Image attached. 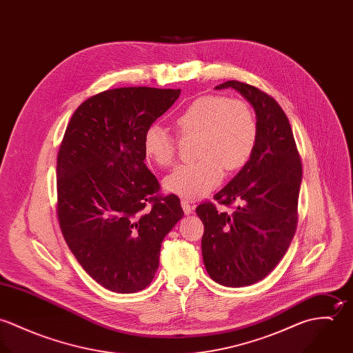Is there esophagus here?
<instances>
[{"mask_svg": "<svg viewBox=\"0 0 353 353\" xmlns=\"http://www.w3.org/2000/svg\"><path fill=\"white\" fill-rule=\"evenodd\" d=\"M181 205H182V209H183L185 214H192L193 213V205L190 202L182 200Z\"/></svg>", "mask_w": 353, "mask_h": 353, "instance_id": "1", "label": "esophagus"}]
</instances>
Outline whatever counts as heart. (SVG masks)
Returning a JSON list of instances; mask_svg holds the SVG:
<instances>
[{
  "label": "heart",
  "mask_w": 353,
  "mask_h": 353,
  "mask_svg": "<svg viewBox=\"0 0 353 353\" xmlns=\"http://www.w3.org/2000/svg\"><path fill=\"white\" fill-rule=\"evenodd\" d=\"M182 137H197L196 157L200 160L178 165L163 181L167 193L186 200L208 196L228 171L243 167L256 143V121L243 101L209 95L192 101L176 118ZM144 152L157 165L172 164L176 139L161 125H152L144 134Z\"/></svg>",
  "instance_id": "heart-1"
}]
</instances>
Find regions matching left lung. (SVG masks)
<instances>
[{"label":"left lung","mask_w":353,"mask_h":353,"mask_svg":"<svg viewBox=\"0 0 353 353\" xmlns=\"http://www.w3.org/2000/svg\"><path fill=\"white\" fill-rule=\"evenodd\" d=\"M232 88L252 104L256 143L243 168L216 196L224 205L239 202L232 214L210 202L197 206L203 223L201 249L208 274L239 288L265 279L288 250L296 231L302 163L290 121L279 103L258 88L235 80Z\"/></svg>","instance_id":"left-lung-1"}]
</instances>
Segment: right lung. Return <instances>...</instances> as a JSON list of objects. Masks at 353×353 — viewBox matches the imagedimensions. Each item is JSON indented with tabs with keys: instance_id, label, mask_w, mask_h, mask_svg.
Wrapping results in <instances>:
<instances>
[{
	"instance_id": "right-lung-1",
	"label": "right lung",
	"mask_w": 353,
	"mask_h": 353,
	"mask_svg": "<svg viewBox=\"0 0 353 353\" xmlns=\"http://www.w3.org/2000/svg\"><path fill=\"white\" fill-rule=\"evenodd\" d=\"M181 90L126 87L101 92L72 115L57 157L58 220L83 269L118 294L147 288L161 242L182 219L175 194L159 196L144 134Z\"/></svg>"
}]
</instances>
